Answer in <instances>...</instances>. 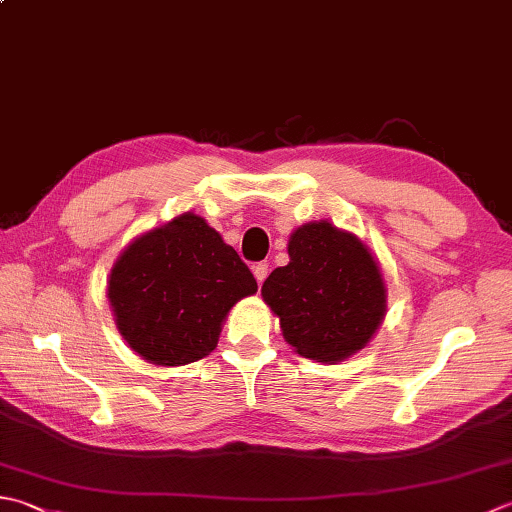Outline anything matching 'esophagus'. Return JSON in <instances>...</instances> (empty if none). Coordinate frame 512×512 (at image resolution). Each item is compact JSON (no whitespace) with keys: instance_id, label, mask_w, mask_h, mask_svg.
I'll return each mask as SVG.
<instances>
[{"instance_id":"obj_1","label":"esophagus","mask_w":512,"mask_h":512,"mask_svg":"<svg viewBox=\"0 0 512 512\" xmlns=\"http://www.w3.org/2000/svg\"><path fill=\"white\" fill-rule=\"evenodd\" d=\"M253 275H255L257 282L262 284L264 279L268 277V264H266V262H259V264H255V266H253Z\"/></svg>"}]
</instances>
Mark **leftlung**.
I'll return each mask as SVG.
<instances>
[{"instance_id":"8db88e82","label":"left lung","mask_w":512,"mask_h":512,"mask_svg":"<svg viewBox=\"0 0 512 512\" xmlns=\"http://www.w3.org/2000/svg\"><path fill=\"white\" fill-rule=\"evenodd\" d=\"M288 257L262 286L286 342L324 364L362 350L386 315V284L368 246L322 219L290 235Z\"/></svg>"}]
</instances>
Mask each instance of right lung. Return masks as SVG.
<instances>
[{"label": "right lung", "mask_w": 512, "mask_h": 512, "mask_svg": "<svg viewBox=\"0 0 512 512\" xmlns=\"http://www.w3.org/2000/svg\"><path fill=\"white\" fill-rule=\"evenodd\" d=\"M257 282L233 246L195 213L130 242L108 277L119 333L155 366H184L210 355L222 324Z\"/></svg>", "instance_id": "right-lung-1"}]
</instances>
